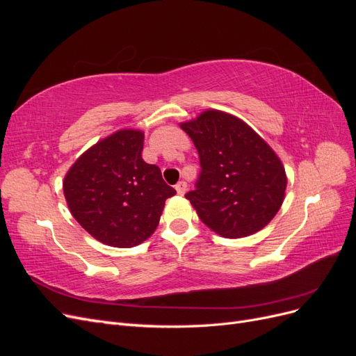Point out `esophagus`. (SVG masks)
<instances>
[{
  "label": "esophagus",
  "instance_id": "esophagus-1",
  "mask_svg": "<svg viewBox=\"0 0 356 356\" xmlns=\"http://www.w3.org/2000/svg\"><path fill=\"white\" fill-rule=\"evenodd\" d=\"M175 190L179 196H184L186 191H187V182L186 181H179L178 184L175 186Z\"/></svg>",
  "mask_w": 356,
  "mask_h": 356
}]
</instances>
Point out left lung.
I'll use <instances>...</instances> for the list:
<instances>
[{"label": "left lung", "instance_id": "left-lung-1", "mask_svg": "<svg viewBox=\"0 0 356 356\" xmlns=\"http://www.w3.org/2000/svg\"><path fill=\"white\" fill-rule=\"evenodd\" d=\"M195 144L200 174L186 197L222 238H245L272 221L286 188L282 161L241 118L208 110L179 124Z\"/></svg>", "mask_w": 356, "mask_h": 356}]
</instances>
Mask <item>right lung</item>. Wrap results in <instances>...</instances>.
<instances>
[{
  "label": "right lung",
  "instance_id": "obj_1",
  "mask_svg": "<svg viewBox=\"0 0 356 356\" xmlns=\"http://www.w3.org/2000/svg\"><path fill=\"white\" fill-rule=\"evenodd\" d=\"M144 134L122 129L84 152L63 179L72 217L96 241L115 248L143 243L156 230L175 190L159 166L143 160Z\"/></svg>",
  "mask_w": 356,
  "mask_h": 356
}]
</instances>
